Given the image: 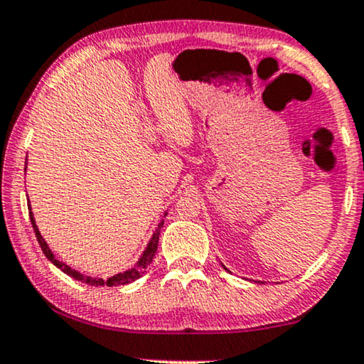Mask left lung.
Instances as JSON below:
<instances>
[{"mask_svg": "<svg viewBox=\"0 0 364 364\" xmlns=\"http://www.w3.org/2000/svg\"><path fill=\"white\" fill-rule=\"evenodd\" d=\"M223 268H224V270H226V272H230V270H228V268H226V267H224V264H223ZM255 284H262V282H259V280H258V282H255Z\"/></svg>", "mask_w": 364, "mask_h": 364, "instance_id": "1", "label": "left lung"}]
</instances>
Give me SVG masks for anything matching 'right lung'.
I'll use <instances>...</instances> for the list:
<instances>
[{"mask_svg":"<svg viewBox=\"0 0 364 364\" xmlns=\"http://www.w3.org/2000/svg\"><path fill=\"white\" fill-rule=\"evenodd\" d=\"M25 170H26V168H25ZM28 210H30L31 226H33L35 236H37V241H38L40 248H42L45 257L50 259V262H52L53 264H55L57 268H60V270L64 272V273H67V275L73 277L74 280H79V282H82V284H87V285H91V287H102V285L116 287V285H127V284H132V282L136 280V278H140L141 273L145 272L148 267H150L151 259H154V257H155L156 246H159V236H160L161 226H164V219H161V221L159 223V226H156V230L154 231V235H151L150 241H148V245L145 246V250H143L141 257L138 258V262L134 263L132 268H128V270H124V272H121V273H116V275L107 277L106 280H105V278L84 275V273L74 270V268H70L69 264H65L64 262H60V259H57L55 255H53V251H52L50 248H48L47 241H45L43 236L40 235V231H38V228H37V223H35L33 213H31V205H28ZM165 216H167V213H165Z\"/></svg>","mask_w":364,"mask_h":364,"instance_id":"obj_1","label":"right lung"}]
</instances>
